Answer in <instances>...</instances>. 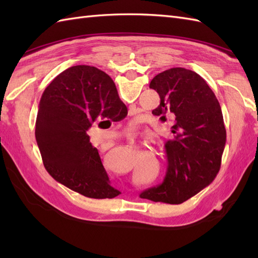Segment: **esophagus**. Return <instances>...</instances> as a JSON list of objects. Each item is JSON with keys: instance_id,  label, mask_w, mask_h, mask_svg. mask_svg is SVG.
I'll return each instance as SVG.
<instances>
[{"instance_id": "esophagus-1", "label": "esophagus", "mask_w": 258, "mask_h": 258, "mask_svg": "<svg viewBox=\"0 0 258 258\" xmlns=\"http://www.w3.org/2000/svg\"><path fill=\"white\" fill-rule=\"evenodd\" d=\"M125 140L127 141V142H130V143H134V138L132 135H126L125 136Z\"/></svg>"}]
</instances>
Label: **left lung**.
Returning a JSON list of instances; mask_svg holds the SVG:
<instances>
[{"label": "left lung", "mask_w": 258, "mask_h": 258, "mask_svg": "<svg viewBox=\"0 0 258 258\" xmlns=\"http://www.w3.org/2000/svg\"><path fill=\"white\" fill-rule=\"evenodd\" d=\"M150 87L161 98L153 114L172 115V140L165 143L167 172L163 183L142 199L180 204L210 185L221 168L226 131L222 108L205 80L190 70L173 68L157 74Z\"/></svg>", "instance_id": "left-lung-1"}]
</instances>
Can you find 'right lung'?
I'll list each match as a JSON object with an SVG mask.
<instances>
[{
	"label": "right lung",
	"instance_id": "obj_1",
	"mask_svg": "<svg viewBox=\"0 0 258 258\" xmlns=\"http://www.w3.org/2000/svg\"><path fill=\"white\" fill-rule=\"evenodd\" d=\"M126 115L127 107L106 73L90 65L65 70L46 87L38 105L35 139L46 171L86 197L117 196L86 131L100 119L118 122Z\"/></svg>",
	"mask_w": 258,
	"mask_h": 258
}]
</instances>
